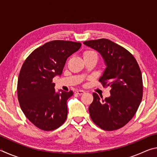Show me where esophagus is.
<instances>
[{
  "mask_svg": "<svg viewBox=\"0 0 157 157\" xmlns=\"http://www.w3.org/2000/svg\"><path fill=\"white\" fill-rule=\"evenodd\" d=\"M75 94L78 95H82L84 94V91H82V90H77V91H75Z\"/></svg>",
  "mask_w": 157,
  "mask_h": 157,
  "instance_id": "esophagus-1",
  "label": "esophagus"
}]
</instances>
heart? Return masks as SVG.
I'll list each match as a JSON object with an SVG mask.
<instances>
[{
  "label": "heart",
  "mask_w": 157,
  "mask_h": 157,
  "mask_svg": "<svg viewBox=\"0 0 157 157\" xmlns=\"http://www.w3.org/2000/svg\"><path fill=\"white\" fill-rule=\"evenodd\" d=\"M96 55V53L94 51H90V50H88V51L84 52V57H86V56H89V55Z\"/></svg>",
  "instance_id": "obj_1"
}]
</instances>
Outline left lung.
<instances>
[{"label":"left lung","instance_id":"obj_1","mask_svg":"<svg viewBox=\"0 0 157 157\" xmlns=\"http://www.w3.org/2000/svg\"><path fill=\"white\" fill-rule=\"evenodd\" d=\"M85 46L102 56L106 68L99 81L109 86L111 96L101 100L94 93L89 107L95 124L106 131L120 129L136 113L143 97L142 74L134 56L128 50L107 39L84 41Z\"/></svg>","mask_w":157,"mask_h":157}]
</instances>
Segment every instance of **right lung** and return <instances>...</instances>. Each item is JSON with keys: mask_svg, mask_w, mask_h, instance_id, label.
<instances>
[{"mask_svg": "<svg viewBox=\"0 0 157 157\" xmlns=\"http://www.w3.org/2000/svg\"><path fill=\"white\" fill-rule=\"evenodd\" d=\"M81 46L70 41L47 42L23 63L18 78V100L25 116L38 128L54 130L67 118L66 102L73 92L56 91L52 79L61 76L67 58Z\"/></svg>", "mask_w": 157, "mask_h": 157, "instance_id": "obj_1", "label": "right lung"}]
</instances>
